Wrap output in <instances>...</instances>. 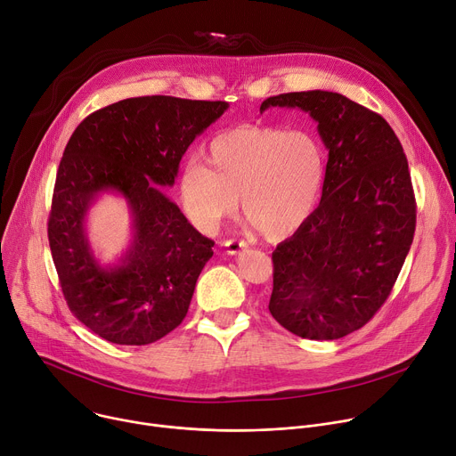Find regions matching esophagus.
Returning <instances> with one entry per match:
<instances>
[{
  "label": "esophagus",
  "mask_w": 456,
  "mask_h": 456,
  "mask_svg": "<svg viewBox=\"0 0 456 456\" xmlns=\"http://www.w3.org/2000/svg\"><path fill=\"white\" fill-rule=\"evenodd\" d=\"M224 247H225V251L229 253V255H240L241 251H245L247 247V241H243V240H227L225 243H224Z\"/></svg>",
  "instance_id": "obj_1"
}]
</instances>
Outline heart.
I'll use <instances>...</instances> for the list:
<instances>
[{"mask_svg":"<svg viewBox=\"0 0 456 456\" xmlns=\"http://www.w3.org/2000/svg\"><path fill=\"white\" fill-rule=\"evenodd\" d=\"M205 165L189 161L180 176V201L203 232L241 209L265 238H285L313 215L325 180V154L309 131L238 126L218 133Z\"/></svg>","mask_w":456,"mask_h":456,"instance_id":"b5f03b06","label":"heart"}]
</instances>
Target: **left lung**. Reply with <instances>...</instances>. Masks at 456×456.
I'll return each mask as SVG.
<instances>
[{"label": "left lung", "instance_id": "left-lung-1", "mask_svg": "<svg viewBox=\"0 0 456 456\" xmlns=\"http://www.w3.org/2000/svg\"><path fill=\"white\" fill-rule=\"evenodd\" d=\"M311 114L329 151L320 205L276 245L269 311L293 335L337 340L384 305L417 225L407 158L389 123L329 91L287 93L269 107Z\"/></svg>", "mask_w": 456, "mask_h": 456}]
</instances>
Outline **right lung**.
I'll return each instance as SVG.
<instances>
[{
    "label": "right lung",
    "instance_id": "1",
    "mask_svg": "<svg viewBox=\"0 0 456 456\" xmlns=\"http://www.w3.org/2000/svg\"><path fill=\"white\" fill-rule=\"evenodd\" d=\"M227 102L142 96L89 114L60 161L49 215V245L72 314L119 346H147L176 329L215 241L201 236L152 183L171 187L187 147ZM128 200L134 240L114 268L94 258L85 216L100 191Z\"/></svg>",
    "mask_w": 456,
    "mask_h": 456
}]
</instances>
